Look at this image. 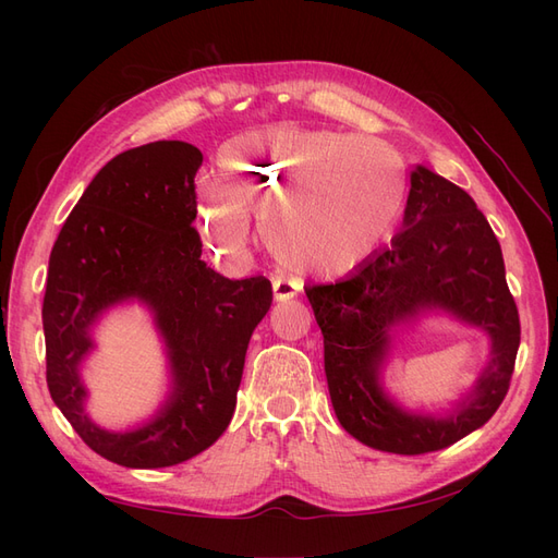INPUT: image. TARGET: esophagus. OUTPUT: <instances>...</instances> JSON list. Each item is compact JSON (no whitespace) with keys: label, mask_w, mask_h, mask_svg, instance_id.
Here are the masks:
<instances>
[{"label":"esophagus","mask_w":558,"mask_h":558,"mask_svg":"<svg viewBox=\"0 0 558 558\" xmlns=\"http://www.w3.org/2000/svg\"><path fill=\"white\" fill-rule=\"evenodd\" d=\"M298 289L300 286L291 279H275L272 281V291H275V300H291L298 295Z\"/></svg>","instance_id":"esophagus-1"}]
</instances>
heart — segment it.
<instances>
[{
  "label": "heart",
  "mask_w": 558,
  "mask_h": 558,
  "mask_svg": "<svg viewBox=\"0 0 558 558\" xmlns=\"http://www.w3.org/2000/svg\"><path fill=\"white\" fill-rule=\"evenodd\" d=\"M216 191L197 202V228L218 256H246L248 221L275 258L314 277H340L391 230L404 197L400 156L375 137L281 125L230 140Z\"/></svg>",
  "instance_id": "1"
}]
</instances>
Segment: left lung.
<instances>
[{"label":"left lung","mask_w":558,"mask_h":558,"mask_svg":"<svg viewBox=\"0 0 558 558\" xmlns=\"http://www.w3.org/2000/svg\"><path fill=\"white\" fill-rule=\"evenodd\" d=\"M410 181L391 246L342 281L305 289L342 428L367 447L404 456L445 449L484 426L508 396L521 340L502 251L475 199L424 165ZM428 308H445L493 340L481 379L447 417L404 413L378 386L390 328Z\"/></svg>","instance_id":"1"}]
</instances>
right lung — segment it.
Here are the masks:
<instances>
[{
  "mask_svg": "<svg viewBox=\"0 0 558 558\" xmlns=\"http://www.w3.org/2000/svg\"><path fill=\"white\" fill-rule=\"evenodd\" d=\"M199 148L150 142L95 174L50 251L44 337L50 398L93 451L125 468L193 459L228 428L251 332L272 305L265 277L226 279L202 260L193 228ZM140 299L171 356L173 391L148 425L113 434L82 410L80 363L109 306Z\"/></svg>",
  "mask_w": 558,
  "mask_h": 558,
  "instance_id": "add662e5",
  "label": "right lung"
}]
</instances>
